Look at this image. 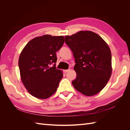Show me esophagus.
Listing matches in <instances>:
<instances>
[{
	"label": "esophagus",
	"mask_w": 130,
	"mask_h": 130,
	"mask_svg": "<svg viewBox=\"0 0 130 130\" xmlns=\"http://www.w3.org/2000/svg\"><path fill=\"white\" fill-rule=\"evenodd\" d=\"M69 70H70L69 69H67V70H63V71L65 73H67V72H68L69 71Z\"/></svg>",
	"instance_id": "esophagus-1"
}]
</instances>
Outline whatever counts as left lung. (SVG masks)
<instances>
[{
    "label": "left lung",
    "mask_w": 130,
    "mask_h": 130,
    "mask_svg": "<svg viewBox=\"0 0 130 130\" xmlns=\"http://www.w3.org/2000/svg\"><path fill=\"white\" fill-rule=\"evenodd\" d=\"M65 42L72 50L77 77L72 81L74 88L86 96L99 93L111 77L112 55L108 44L99 35L90 31H80L66 36Z\"/></svg>",
    "instance_id": "8db88e82"
}]
</instances>
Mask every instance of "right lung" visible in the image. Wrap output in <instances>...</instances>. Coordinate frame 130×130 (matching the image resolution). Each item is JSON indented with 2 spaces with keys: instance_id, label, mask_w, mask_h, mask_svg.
<instances>
[{
  "instance_id": "add662e5",
  "label": "right lung",
  "mask_w": 130,
  "mask_h": 130,
  "mask_svg": "<svg viewBox=\"0 0 130 130\" xmlns=\"http://www.w3.org/2000/svg\"><path fill=\"white\" fill-rule=\"evenodd\" d=\"M64 42L63 36L44 35L30 41L21 53L18 66L22 81L37 99H47L56 92L63 73L56 68V53Z\"/></svg>"
}]
</instances>
